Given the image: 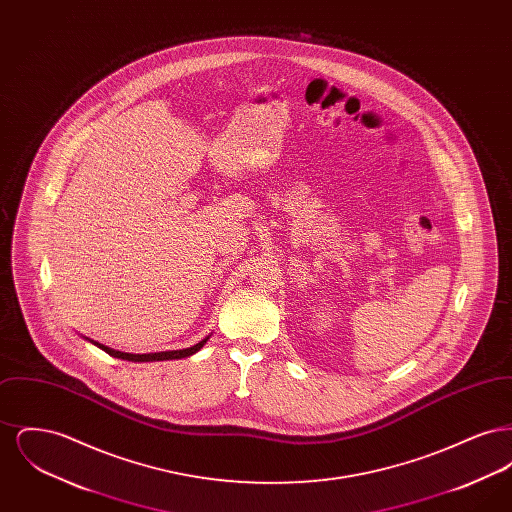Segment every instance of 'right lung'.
Segmentation results:
<instances>
[{
	"label": "right lung",
	"instance_id": "1",
	"mask_svg": "<svg viewBox=\"0 0 512 512\" xmlns=\"http://www.w3.org/2000/svg\"><path fill=\"white\" fill-rule=\"evenodd\" d=\"M84 338V336H82ZM211 336H207L205 340L199 341V343H195L192 347H186V349H176V351H159V353H122V351H117V349H111V347H107V345H103V343H99V341L90 340V338H84L86 341H90V343H94L96 347L99 349H103L105 353H109L111 357H117V359H122V361H132V363H153V361H172V359H184V357H190V355H194L197 353L207 340H209Z\"/></svg>",
	"mask_w": 512,
	"mask_h": 512
}]
</instances>
